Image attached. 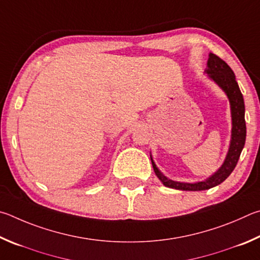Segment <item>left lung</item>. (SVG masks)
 I'll return each instance as SVG.
<instances>
[{
    "mask_svg": "<svg viewBox=\"0 0 260 260\" xmlns=\"http://www.w3.org/2000/svg\"><path fill=\"white\" fill-rule=\"evenodd\" d=\"M207 65L208 67L206 73L209 75V77L215 81L225 91V93L230 99L232 113V137L229 153H227L222 166L218 169L217 172H215L211 177H209L208 179L194 184L179 183V181L168 179L157 169V167L154 163L151 155L154 172H155L157 178L167 187L180 190H204L215 187V186L221 184L232 174V171L234 170V168L238 165L241 152H242L244 147L245 136H247V126H245L244 120V100L239 88L238 82L235 80L234 72L232 71V68L222 59L216 56L215 53H209Z\"/></svg>",
    "mask_w": 260,
    "mask_h": 260,
    "instance_id": "8db88e82",
    "label": "left lung"
}]
</instances>
